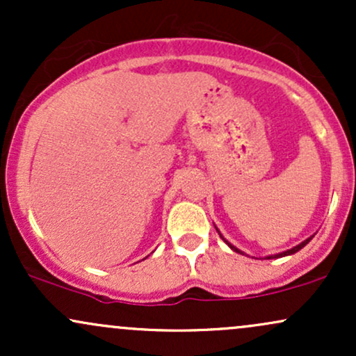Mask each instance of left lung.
<instances>
[{"label":"left lung","mask_w":356,"mask_h":356,"mask_svg":"<svg viewBox=\"0 0 356 356\" xmlns=\"http://www.w3.org/2000/svg\"><path fill=\"white\" fill-rule=\"evenodd\" d=\"M216 229H218V227H216ZM218 232H219V229H218ZM219 236H220V238H222V241H224V243H226V244H227V246H229V248L232 249V251L239 252V254H244V252H243V251H241V249H238V248H236V246H232V244L229 243V241H226V239H224V236H222V234H220V232H219ZM313 238H314V234H313V236H309V238H308V239H305V241H303V243H300V244H298V246H295V248H291V249H288V251H283V252H277V254H271V256H266V259H276V257H283V256H291V254H295V252H298V251H300V249H303V248L306 246V244H308V243H309V241H312Z\"/></svg>","instance_id":"8db88e82"}]
</instances>
